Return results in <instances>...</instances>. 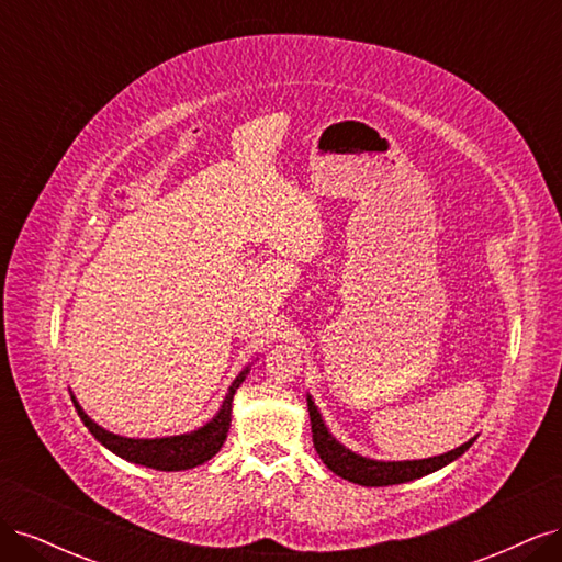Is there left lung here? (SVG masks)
<instances>
[{
	"label": "left lung",
	"mask_w": 562,
	"mask_h": 562,
	"mask_svg": "<svg viewBox=\"0 0 562 562\" xmlns=\"http://www.w3.org/2000/svg\"><path fill=\"white\" fill-rule=\"evenodd\" d=\"M307 407H310V419H312V438H314V448L318 457L323 459L333 473H337L339 479H345L356 485H366V487H384V485H398L422 479V475H429L438 469L448 467L454 462L457 457H462L471 446L473 440H467L464 446H459L446 454L429 457V459H405V462H380V459H370L363 454H356L349 448H345L339 440L328 431L326 422H323L318 407L314 405L312 396L307 394Z\"/></svg>",
	"instance_id": "1"
}]
</instances>
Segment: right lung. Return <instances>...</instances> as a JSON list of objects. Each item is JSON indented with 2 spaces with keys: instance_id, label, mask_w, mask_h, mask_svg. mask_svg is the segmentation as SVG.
Segmentation results:
<instances>
[{
  "instance_id": "1",
  "label": "right lung",
  "mask_w": 562,
  "mask_h": 562,
  "mask_svg": "<svg viewBox=\"0 0 562 562\" xmlns=\"http://www.w3.org/2000/svg\"><path fill=\"white\" fill-rule=\"evenodd\" d=\"M248 366L236 375V380L232 382L227 396L220 405L217 415L199 427L196 431L190 434H180V436H166V438H126L112 434L83 413V407L77 403V398L72 396V403L77 407V415L81 417L83 427H87L98 443H103L108 450H112L114 454H119L126 462L140 464V467H149L157 471H184V469H194L223 448L227 431H229V422H232V401L236 389L241 386V382L248 375Z\"/></svg>"
}]
</instances>
